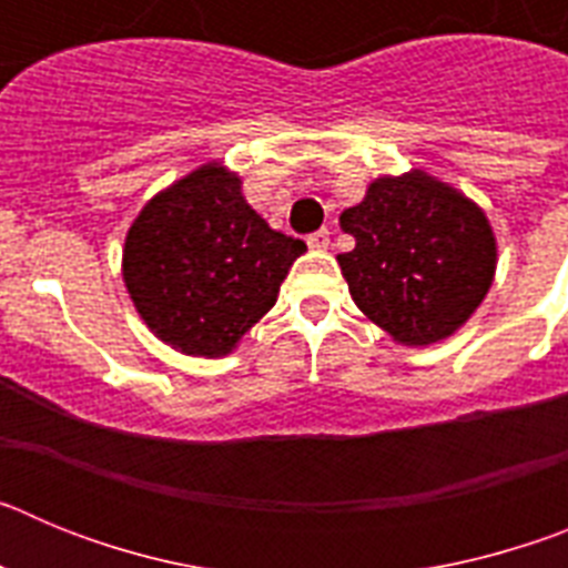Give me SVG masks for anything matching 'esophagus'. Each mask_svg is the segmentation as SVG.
I'll return each mask as SVG.
<instances>
[{"mask_svg":"<svg viewBox=\"0 0 568 568\" xmlns=\"http://www.w3.org/2000/svg\"><path fill=\"white\" fill-rule=\"evenodd\" d=\"M307 244L313 250H327L329 247V230H315V233H310Z\"/></svg>","mask_w":568,"mask_h":568,"instance_id":"1","label":"esophagus"}]
</instances>
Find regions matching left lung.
<instances>
[{"label": "left lung", "mask_w": 568, "mask_h": 568, "mask_svg": "<svg viewBox=\"0 0 568 568\" xmlns=\"http://www.w3.org/2000/svg\"><path fill=\"white\" fill-rule=\"evenodd\" d=\"M355 239L338 255L361 313L398 344L444 341L480 307L498 247L484 210L424 170L381 175L341 213Z\"/></svg>", "instance_id": "obj_1"}]
</instances>
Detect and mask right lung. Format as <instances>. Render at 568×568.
<instances>
[{
  "mask_svg": "<svg viewBox=\"0 0 568 568\" xmlns=\"http://www.w3.org/2000/svg\"><path fill=\"white\" fill-rule=\"evenodd\" d=\"M307 244L270 227L241 179L204 164L153 195L124 239V287L155 338L222 358L278 298Z\"/></svg>",
  "mask_w": 568,
  "mask_h": 568,
  "instance_id": "add662e5",
  "label": "right lung"
}]
</instances>
